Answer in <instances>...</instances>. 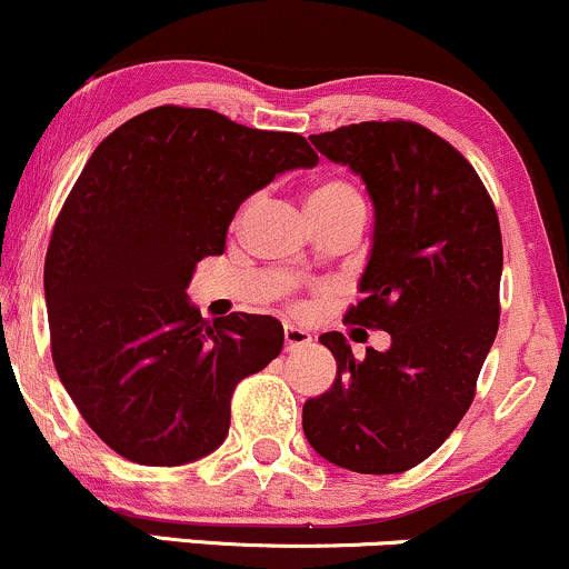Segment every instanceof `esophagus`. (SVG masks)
Here are the masks:
<instances>
[{
    "mask_svg": "<svg viewBox=\"0 0 569 569\" xmlns=\"http://www.w3.org/2000/svg\"><path fill=\"white\" fill-rule=\"evenodd\" d=\"M309 343H311V336L303 330V327L284 325V349L287 351L303 349V346H309Z\"/></svg>",
    "mask_w": 569,
    "mask_h": 569,
    "instance_id": "esophagus-1",
    "label": "esophagus"
}]
</instances>
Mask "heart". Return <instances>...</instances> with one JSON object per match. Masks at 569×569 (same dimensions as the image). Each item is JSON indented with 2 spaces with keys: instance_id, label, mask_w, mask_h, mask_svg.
<instances>
[{
  "instance_id": "obj_1",
  "label": "heart",
  "mask_w": 569,
  "mask_h": 569,
  "mask_svg": "<svg viewBox=\"0 0 569 569\" xmlns=\"http://www.w3.org/2000/svg\"><path fill=\"white\" fill-rule=\"evenodd\" d=\"M346 202H362L359 191L351 183H346V180H319L309 191V210H327V207H338ZM247 210H250V204L242 207V216Z\"/></svg>"
}]
</instances>
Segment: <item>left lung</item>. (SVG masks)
I'll return each instance as SVG.
<instances>
[{
	"label": "left lung",
	"instance_id": "obj_1",
	"mask_svg": "<svg viewBox=\"0 0 569 569\" xmlns=\"http://www.w3.org/2000/svg\"><path fill=\"white\" fill-rule=\"evenodd\" d=\"M319 153L365 180L376 229L346 322L386 330V351L351 353L340 332L338 378L303 405V433L357 473L418 466L456 431L498 336L503 242L496 204L458 149L423 124L359 122L311 136Z\"/></svg>",
	"mask_w": 569,
	"mask_h": 569
}]
</instances>
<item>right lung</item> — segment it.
Listing matches in <instances>:
<instances>
[{"mask_svg": "<svg viewBox=\"0 0 569 569\" xmlns=\"http://www.w3.org/2000/svg\"><path fill=\"white\" fill-rule=\"evenodd\" d=\"M317 162L298 132L183 106L138 113L87 159L47 247L44 300L60 383L113 452L183 466L223 442L233 389L279 357L284 330L260 313L202 319L186 287L250 193Z\"/></svg>", "mask_w": 569, "mask_h": 569, "instance_id": "add662e5", "label": "right lung"}]
</instances>
